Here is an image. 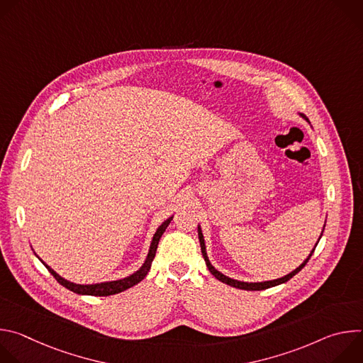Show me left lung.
Wrapping results in <instances>:
<instances>
[{
	"instance_id": "obj_1",
	"label": "left lung",
	"mask_w": 363,
	"mask_h": 363,
	"mask_svg": "<svg viewBox=\"0 0 363 363\" xmlns=\"http://www.w3.org/2000/svg\"><path fill=\"white\" fill-rule=\"evenodd\" d=\"M303 116V115H301ZM307 122H308V119L306 118V116H303ZM322 237V235H320ZM198 238H199V244H201V252H202V257H203V260H205V264H206V267H208V270L211 272V274L216 277V279H218L220 281H223V283H225V284H228V286H231V287H235V289H241V290H266V289H270V287H274V286H279V284H281V283H286V281H289L293 276H296L306 264H307V262L310 260V257H312V254L315 252V248H313V251L310 252V255L306 258L304 260V263L303 264H300L294 272H291L290 274H287V276H284V277H281V279H277V280H270V281H262V283H244V281H238V280H233V279H230V277H227V276H224L223 273H220L218 270H216L214 267H213V264L210 263V260H208V257H206V251H205V242H203V235H202V233H201V228L198 227ZM320 240V238H319ZM319 242V241H318ZM318 245V244H316Z\"/></svg>"
}]
</instances>
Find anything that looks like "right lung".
I'll return each mask as SVG.
<instances>
[{"label":"right lung","instance_id":"obj_1","mask_svg":"<svg viewBox=\"0 0 363 363\" xmlns=\"http://www.w3.org/2000/svg\"><path fill=\"white\" fill-rule=\"evenodd\" d=\"M172 217L168 218L158 230L157 233H155L153 238H152V242H150V248H149V252H147V257L146 260L143 263V266L136 272L133 273L132 276L126 277V279H122V280H116V281H108V283H99V284H74L72 281H67L65 280L63 277H60L55 270H51L44 262H41L45 269L53 274V277L66 289H69L70 291L73 293H77V294H87V296H112V294H118L121 291H125L130 287H133L135 284H138L139 281H142L145 279V276L149 273L150 270V266H152V262L155 258V254H157V248H158V244H160V240L162 237V234L165 233L167 227L169 225Z\"/></svg>","mask_w":363,"mask_h":363}]
</instances>
